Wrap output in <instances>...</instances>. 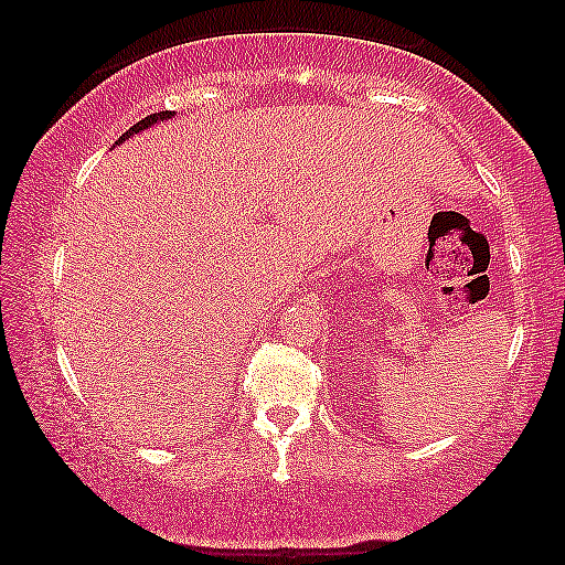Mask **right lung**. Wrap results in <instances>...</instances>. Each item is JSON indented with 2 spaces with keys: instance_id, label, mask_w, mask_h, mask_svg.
<instances>
[{
  "instance_id": "1",
  "label": "right lung",
  "mask_w": 565,
  "mask_h": 565,
  "mask_svg": "<svg viewBox=\"0 0 565 565\" xmlns=\"http://www.w3.org/2000/svg\"><path fill=\"white\" fill-rule=\"evenodd\" d=\"M169 118H172V110H161V113L146 115V118H143V120H138L134 128H130V130H126V134H122V136H120V141H126V138H130V136H134V134H141V130H146V128H151V126H153V122H164V120H169ZM120 141H118V143H120Z\"/></svg>"
}]
</instances>
